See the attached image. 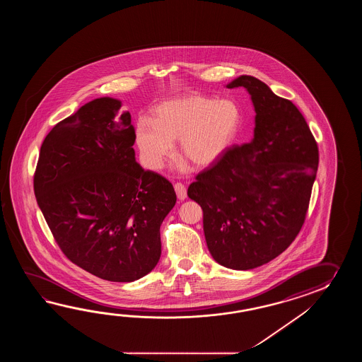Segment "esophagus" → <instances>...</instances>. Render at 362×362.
<instances>
[{"mask_svg":"<svg viewBox=\"0 0 362 362\" xmlns=\"http://www.w3.org/2000/svg\"><path fill=\"white\" fill-rule=\"evenodd\" d=\"M175 190H176V194H177L178 199H186L187 194H186V187H185L184 184H181V182H176V184H175Z\"/></svg>","mask_w":362,"mask_h":362,"instance_id":"esophagus-1","label":"esophagus"}]
</instances>
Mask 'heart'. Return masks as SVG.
<instances>
[{
  "mask_svg": "<svg viewBox=\"0 0 362 362\" xmlns=\"http://www.w3.org/2000/svg\"><path fill=\"white\" fill-rule=\"evenodd\" d=\"M240 112L231 100L187 94L165 100L154 120L141 119L136 144L150 170H162L180 139V153L197 167H207L229 148L238 133Z\"/></svg>",
  "mask_w": 362,
  "mask_h": 362,
  "instance_id": "heart-1",
  "label": "heart"
}]
</instances>
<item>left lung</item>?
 Returning <instances> with one entry per match:
<instances>
[{
    "mask_svg": "<svg viewBox=\"0 0 362 362\" xmlns=\"http://www.w3.org/2000/svg\"><path fill=\"white\" fill-rule=\"evenodd\" d=\"M243 86L254 103V139L228 148L187 189L203 209L208 250L220 265L248 270L276 259L305 221L318 168V146L291 100L254 76Z\"/></svg>",
    "mask_w": 362,
    "mask_h": 362,
    "instance_id": "obj_1",
    "label": "left lung"
}]
</instances>
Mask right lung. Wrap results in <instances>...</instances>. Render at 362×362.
<instances>
[{
	"label": "right lung",
	"instance_id": "right-lung-1",
	"mask_svg": "<svg viewBox=\"0 0 362 362\" xmlns=\"http://www.w3.org/2000/svg\"><path fill=\"white\" fill-rule=\"evenodd\" d=\"M120 100L97 98L47 133L33 189L66 257L95 277L133 282L160 259V225L176 204L170 181L134 158Z\"/></svg>",
	"mask_w": 362,
	"mask_h": 362
}]
</instances>
